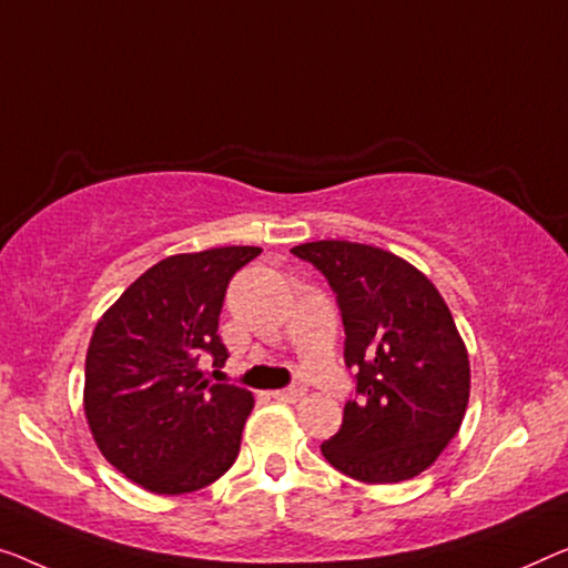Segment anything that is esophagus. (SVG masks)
I'll return each mask as SVG.
<instances>
[{
    "label": "esophagus",
    "instance_id": "obj_1",
    "mask_svg": "<svg viewBox=\"0 0 568 568\" xmlns=\"http://www.w3.org/2000/svg\"><path fill=\"white\" fill-rule=\"evenodd\" d=\"M275 400L281 403H298L303 400V395H306V387L303 385H293V387H285V390H275Z\"/></svg>",
    "mask_w": 568,
    "mask_h": 568
}]
</instances>
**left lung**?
Returning a JSON list of instances; mask_svg holds the SVG:
<instances>
[{
    "instance_id": "1",
    "label": "left lung",
    "mask_w": 568,
    "mask_h": 568,
    "mask_svg": "<svg viewBox=\"0 0 568 568\" xmlns=\"http://www.w3.org/2000/svg\"><path fill=\"white\" fill-rule=\"evenodd\" d=\"M293 255L334 287L344 362L357 372V400L321 454L367 485L418 477L459 434L469 403V354L446 301L418 267L372 244L321 240Z\"/></svg>"
}]
</instances>
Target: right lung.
<instances>
[{
	"instance_id": "right-lung-1",
	"label": "right lung",
	"mask_w": 568,
	"mask_h": 568,
	"mask_svg": "<svg viewBox=\"0 0 568 568\" xmlns=\"http://www.w3.org/2000/svg\"><path fill=\"white\" fill-rule=\"evenodd\" d=\"M260 247H214L160 260L99 318L87 352L83 410L104 459L155 495L216 481L240 454L255 397L211 385L203 354L222 367L219 313L236 270Z\"/></svg>"
}]
</instances>
